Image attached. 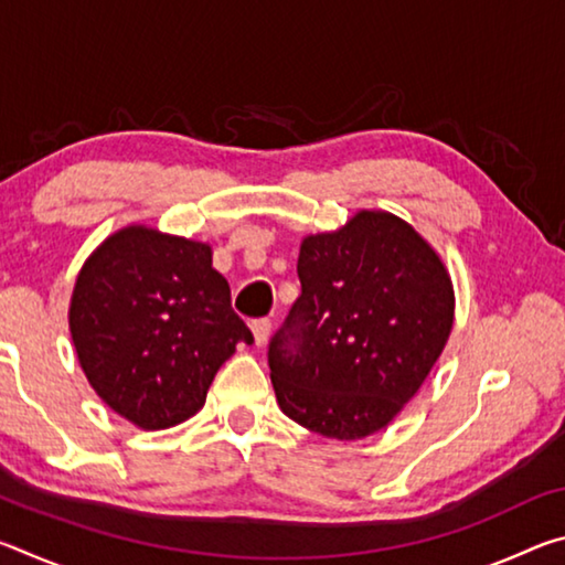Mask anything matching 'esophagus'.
<instances>
[{"mask_svg": "<svg viewBox=\"0 0 565 565\" xmlns=\"http://www.w3.org/2000/svg\"><path fill=\"white\" fill-rule=\"evenodd\" d=\"M252 333H254V343L256 347H264L266 341L271 337V321L269 319H259L252 323Z\"/></svg>", "mask_w": 565, "mask_h": 565, "instance_id": "1", "label": "esophagus"}]
</instances>
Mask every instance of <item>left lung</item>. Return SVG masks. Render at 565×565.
Returning a JSON list of instances; mask_svg holds the SVG:
<instances>
[{
	"mask_svg": "<svg viewBox=\"0 0 565 565\" xmlns=\"http://www.w3.org/2000/svg\"><path fill=\"white\" fill-rule=\"evenodd\" d=\"M301 296L269 343L276 401L337 441L386 428L418 394L454 329L436 248L396 214L363 209L299 252Z\"/></svg>",
	"mask_w": 565,
	"mask_h": 565,
	"instance_id": "8db88e82",
	"label": "left lung"
}]
</instances>
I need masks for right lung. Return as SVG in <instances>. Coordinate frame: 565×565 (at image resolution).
I'll return each instance as SVG.
<instances>
[{
	"instance_id": "right-lung-1",
	"label": "right lung",
	"mask_w": 565,
	"mask_h": 565,
	"mask_svg": "<svg viewBox=\"0 0 565 565\" xmlns=\"http://www.w3.org/2000/svg\"><path fill=\"white\" fill-rule=\"evenodd\" d=\"M70 331L89 386L145 431L194 416L236 343L254 341L212 246L145 224L114 232L84 262Z\"/></svg>"
}]
</instances>
